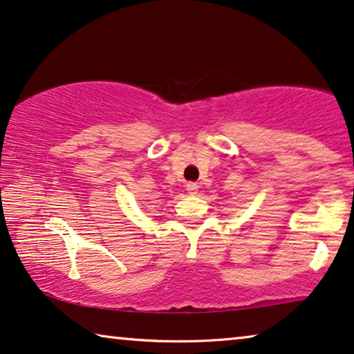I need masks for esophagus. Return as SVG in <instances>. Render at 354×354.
Segmentation results:
<instances>
[{"label":"esophagus","instance_id":"obj_1","mask_svg":"<svg viewBox=\"0 0 354 354\" xmlns=\"http://www.w3.org/2000/svg\"><path fill=\"white\" fill-rule=\"evenodd\" d=\"M187 189H188V193L189 194H196L198 192H196V189H198V185H196V183H194V182H188L187 183Z\"/></svg>","mask_w":354,"mask_h":354}]
</instances>
